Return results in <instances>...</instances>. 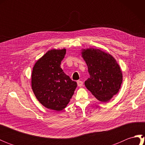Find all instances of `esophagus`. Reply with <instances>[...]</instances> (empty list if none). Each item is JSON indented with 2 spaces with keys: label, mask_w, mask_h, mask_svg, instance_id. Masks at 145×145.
Returning a JSON list of instances; mask_svg holds the SVG:
<instances>
[{
  "label": "esophagus",
  "mask_w": 145,
  "mask_h": 145,
  "mask_svg": "<svg viewBox=\"0 0 145 145\" xmlns=\"http://www.w3.org/2000/svg\"><path fill=\"white\" fill-rule=\"evenodd\" d=\"M77 85H78V87H82V86H83V82L81 81V80H78L77 81Z\"/></svg>",
  "instance_id": "34e87169"
}]
</instances>
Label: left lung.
I'll return each instance as SVG.
<instances>
[{"label":"left lung","mask_w":145,"mask_h":145,"mask_svg":"<svg viewBox=\"0 0 145 145\" xmlns=\"http://www.w3.org/2000/svg\"><path fill=\"white\" fill-rule=\"evenodd\" d=\"M82 57L88 67L90 78L85 87L101 101H109L118 92L122 84L120 67L112 55L99 49H84Z\"/></svg>","instance_id":"8db88e82"}]
</instances>
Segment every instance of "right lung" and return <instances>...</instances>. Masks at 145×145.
Here are the masks:
<instances>
[{
  "instance_id": "obj_1",
  "label": "right lung",
  "mask_w": 145,
  "mask_h": 145,
  "mask_svg": "<svg viewBox=\"0 0 145 145\" xmlns=\"http://www.w3.org/2000/svg\"><path fill=\"white\" fill-rule=\"evenodd\" d=\"M66 49L48 51L33 68L32 88L39 102L48 109L61 111L67 106L77 87L60 68Z\"/></svg>"
}]
</instances>
